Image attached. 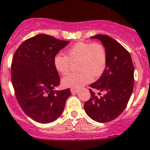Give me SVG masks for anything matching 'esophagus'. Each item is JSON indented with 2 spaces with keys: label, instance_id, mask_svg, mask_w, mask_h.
<instances>
[{
  "label": "esophagus",
  "instance_id": "1",
  "mask_svg": "<svg viewBox=\"0 0 150 150\" xmlns=\"http://www.w3.org/2000/svg\"><path fill=\"white\" fill-rule=\"evenodd\" d=\"M71 92L72 93V94H75V93L78 92V90L75 88H71Z\"/></svg>",
  "mask_w": 150,
  "mask_h": 150
}]
</instances>
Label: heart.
<instances>
[{"instance_id":"1","label":"heart","mask_w":150,"mask_h":150,"mask_svg":"<svg viewBox=\"0 0 150 150\" xmlns=\"http://www.w3.org/2000/svg\"><path fill=\"white\" fill-rule=\"evenodd\" d=\"M108 61L107 50L98 42H79L69 48L66 56L58 53L53 58V64L60 74L66 75L70 71L71 63L76 64L78 71L68 75L62 79L65 87L79 88L96 79L104 72Z\"/></svg>"}]
</instances>
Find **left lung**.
Segmentation results:
<instances>
[{"mask_svg":"<svg viewBox=\"0 0 150 150\" xmlns=\"http://www.w3.org/2000/svg\"><path fill=\"white\" fill-rule=\"evenodd\" d=\"M91 38L101 41L108 61L100 79L89 86L106 93L98 98L89 89L91 98L85 102L84 108L92 120L108 123L117 117L127 105L133 89L134 67L129 52L110 36L98 34Z\"/></svg>","mask_w":150,"mask_h":150,"instance_id":"obj_1","label":"left lung"}]
</instances>
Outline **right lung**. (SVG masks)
I'll return each mask as SVG.
<instances>
[{"label": "right lung", "instance_id": "obj_1", "mask_svg": "<svg viewBox=\"0 0 150 150\" xmlns=\"http://www.w3.org/2000/svg\"><path fill=\"white\" fill-rule=\"evenodd\" d=\"M46 34L25 40L17 48L11 63V81L16 98L26 115L49 124L59 117L70 88L55 90L60 78L53 58L69 44Z\"/></svg>", "mask_w": 150, "mask_h": 150}]
</instances>
